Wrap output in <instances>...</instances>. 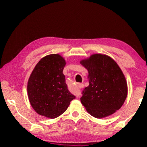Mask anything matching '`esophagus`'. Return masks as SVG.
Returning <instances> with one entry per match:
<instances>
[{
	"label": "esophagus",
	"mask_w": 147,
	"mask_h": 147,
	"mask_svg": "<svg viewBox=\"0 0 147 147\" xmlns=\"http://www.w3.org/2000/svg\"><path fill=\"white\" fill-rule=\"evenodd\" d=\"M79 88H84V86H83L82 85H80Z\"/></svg>",
	"instance_id": "obj_1"
}]
</instances>
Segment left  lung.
<instances>
[{"mask_svg": "<svg viewBox=\"0 0 147 147\" xmlns=\"http://www.w3.org/2000/svg\"><path fill=\"white\" fill-rule=\"evenodd\" d=\"M80 63L88 69L89 85L82 91L80 101L96 118L114 113L127 96V84L117 63L106 55L96 54Z\"/></svg>", "mask_w": 147, "mask_h": 147, "instance_id": "obj_1", "label": "left lung"}]
</instances>
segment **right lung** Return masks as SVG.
<instances>
[{"label": "right lung", "mask_w": 147, "mask_h": 147, "mask_svg": "<svg viewBox=\"0 0 147 147\" xmlns=\"http://www.w3.org/2000/svg\"><path fill=\"white\" fill-rule=\"evenodd\" d=\"M65 61L59 54L42 58L30 76L27 91L32 108L39 115L54 119L64 113L76 98L63 74Z\"/></svg>", "instance_id": "1"}]
</instances>
